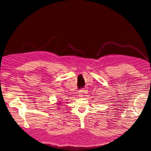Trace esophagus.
I'll return each mask as SVG.
<instances>
[{
  "label": "esophagus",
  "mask_w": 151,
  "mask_h": 151,
  "mask_svg": "<svg viewBox=\"0 0 151 151\" xmlns=\"http://www.w3.org/2000/svg\"><path fill=\"white\" fill-rule=\"evenodd\" d=\"M79 96H80V97H82V90H80L79 91Z\"/></svg>",
  "instance_id": "34e87169"
}]
</instances>
